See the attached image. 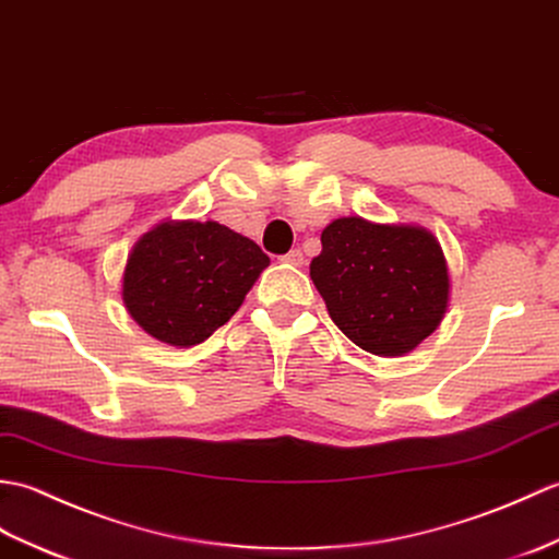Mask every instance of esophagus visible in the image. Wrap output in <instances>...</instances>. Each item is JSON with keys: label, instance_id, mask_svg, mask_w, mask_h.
I'll use <instances>...</instances> for the list:
<instances>
[{"label": "esophagus", "instance_id": "34e87169", "mask_svg": "<svg viewBox=\"0 0 559 559\" xmlns=\"http://www.w3.org/2000/svg\"><path fill=\"white\" fill-rule=\"evenodd\" d=\"M280 260H282V263L294 265V267H301L304 265V253L299 251V248H292V251L284 253Z\"/></svg>", "mask_w": 559, "mask_h": 559}]
</instances>
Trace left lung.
I'll list each match as a JSON object with an SVG mask.
<instances>
[{"label":"left lung","mask_w":559,"mask_h":559,"mask_svg":"<svg viewBox=\"0 0 559 559\" xmlns=\"http://www.w3.org/2000/svg\"><path fill=\"white\" fill-rule=\"evenodd\" d=\"M320 241L311 280L334 325L364 352L402 356L440 325L450 275L430 231L342 217Z\"/></svg>","instance_id":"8db88e82"}]
</instances>
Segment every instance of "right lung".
<instances>
[{
  "mask_svg": "<svg viewBox=\"0 0 559 559\" xmlns=\"http://www.w3.org/2000/svg\"><path fill=\"white\" fill-rule=\"evenodd\" d=\"M270 258L217 222H165L135 243L123 304L155 340L193 346L239 311Z\"/></svg>",
  "mask_w": 559,
  "mask_h": 559,
  "instance_id": "add662e5",
  "label": "right lung"
}]
</instances>
